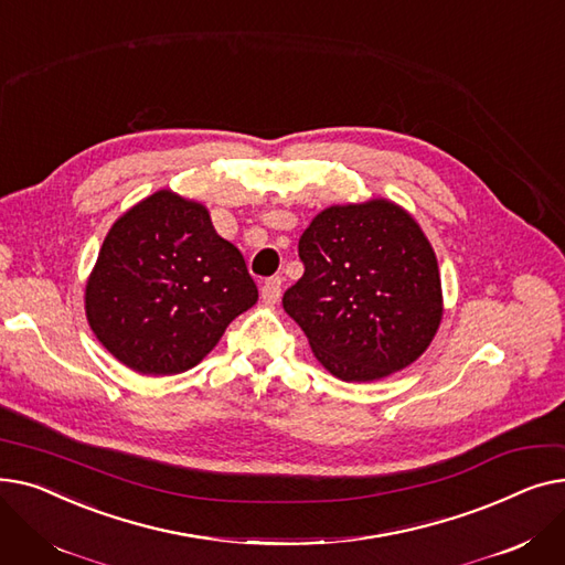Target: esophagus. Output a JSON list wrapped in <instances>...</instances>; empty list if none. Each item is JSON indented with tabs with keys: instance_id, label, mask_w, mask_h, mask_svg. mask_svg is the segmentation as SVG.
I'll list each match as a JSON object with an SVG mask.
<instances>
[{
	"instance_id": "esophagus-1",
	"label": "esophagus",
	"mask_w": 565,
	"mask_h": 565,
	"mask_svg": "<svg viewBox=\"0 0 565 565\" xmlns=\"http://www.w3.org/2000/svg\"><path fill=\"white\" fill-rule=\"evenodd\" d=\"M260 298H263V302L267 307L277 305L279 298H281V277H270V279H267L263 284V288H260Z\"/></svg>"
}]
</instances>
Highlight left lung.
Returning a JSON list of instances; mask_svg holds the SVG:
<instances>
[{
  "instance_id": "left-lung-1",
  "label": "left lung",
  "mask_w": 565,
  "mask_h": 565,
  "mask_svg": "<svg viewBox=\"0 0 565 565\" xmlns=\"http://www.w3.org/2000/svg\"><path fill=\"white\" fill-rule=\"evenodd\" d=\"M298 249L305 275L281 302L332 375L380 380L430 345L441 320L437 258L398 205H332L309 224Z\"/></svg>"
}]
</instances>
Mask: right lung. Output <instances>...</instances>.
Wrapping results in <instances>:
<instances>
[{
	"mask_svg": "<svg viewBox=\"0 0 565 565\" xmlns=\"http://www.w3.org/2000/svg\"><path fill=\"white\" fill-rule=\"evenodd\" d=\"M256 300L243 254L205 207L160 190L109 228L86 284V318L118 362L173 375L196 366Z\"/></svg>",
	"mask_w": 565,
	"mask_h": 565,
	"instance_id": "obj_1",
	"label": "right lung"
}]
</instances>
